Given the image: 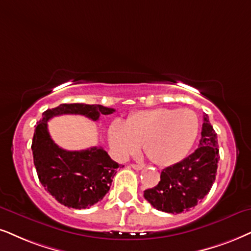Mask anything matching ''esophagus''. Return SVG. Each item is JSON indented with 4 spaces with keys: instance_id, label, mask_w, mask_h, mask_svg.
<instances>
[{
    "instance_id": "obj_1",
    "label": "esophagus",
    "mask_w": 251,
    "mask_h": 251,
    "mask_svg": "<svg viewBox=\"0 0 251 251\" xmlns=\"http://www.w3.org/2000/svg\"><path fill=\"white\" fill-rule=\"evenodd\" d=\"M131 168H133L134 170H141L142 168H144V166H141V164H131Z\"/></svg>"
}]
</instances>
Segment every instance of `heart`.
<instances>
[{"label": "heart", "instance_id": "obj_1", "mask_svg": "<svg viewBox=\"0 0 251 251\" xmlns=\"http://www.w3.org/2000/svg\"><path fill=\"white\" fill-rule=\"evenodd\" d=\"M199 119L195 111L158 109L138 111L124 124L115 122L110 127V144L119 160L135 154L144 142L148 157L160 167L182 161L195 144Z\"/></svg>", "mask_w": 251, "mask_h": 251}]
</instances>
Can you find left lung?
<instances>
[{"label":"left lung","mask_w":251,"mask_h":251,"mask_svg":"<svg viewBox=\"0 0 251 251\" xmlns=\"http://www.w3.org/2000/svg\"><path fill=\"white\" fill-rule=\"evenodd\" d=\"M218 161L217 133L205 115L198 148L180 162L163 169L157 185L145 190V199L156 210L167 213L190 211L210 192Z\"/></svg>","instance_id":"obj_1"}]
</instances>
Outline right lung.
Listing matches in <instances>:
<instances>
[{"label": "right lung", "instance_id": "add662e5", "mask_svg": "<svg viewBox=\"0 0 251 251\" xmlns=\"http://www.w3.org/2000/svg\"><path fill=\"white\" fill-rule=\"evenodd\" d=\"M115 109L100 104H60L43 113L32 139L33 162L40 183L60 204L72 208H89L109 192L119 164L102 147L66 151L50 138L47 122L55 116L81 115L96 122ZM124 167V166H123Z\"/></svg>", "mask_w": 251, "mask_h": 251}]
</instances>
